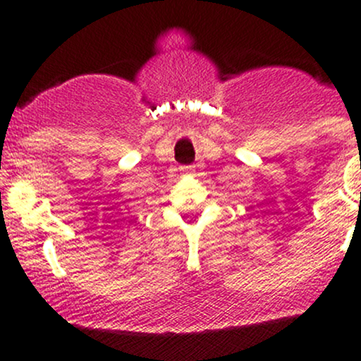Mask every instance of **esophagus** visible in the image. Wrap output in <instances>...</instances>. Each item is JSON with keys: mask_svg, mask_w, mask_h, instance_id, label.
<instances>
[{"mask_svg": "<svg viewBox=\"0 0 361 361\" xmlns=\"http://www.w3.org/2000/svg\"><path fill=\"white\" fill-rule=\"evenodd\" d=\"M193 168H195V166H190V168H187L185 171H187V173H193Z\"/></svg>", "mask_w": 361, "mask_h": 361, "instance_id": "esophagus-1", "label": "esophagus"}]
</instances>
